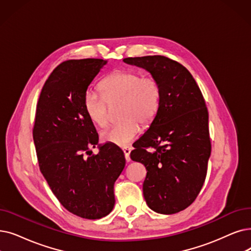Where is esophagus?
<instances>
[{
  "instance_id": "1",
  "label": "esophagus",
  "mask_w": 251,
  "mask_h": 251,
  "mask_svg": "<svg viewBox=\"0 0 251 251\" xmlns=\"http://www.w3.org/2000/svg\"><path fill=\"white\" fill-rule=\"evenodd\" d=\"M123 151H124V155H125L126 161H127V162L131 161V159H130V151H131V149H130V148H124V149H123Z\"/></svg>"
}]
</instances>
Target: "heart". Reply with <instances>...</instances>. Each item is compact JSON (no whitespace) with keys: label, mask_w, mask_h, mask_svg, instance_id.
<instances>
[{"label":"heart","mask_w":251,"mask_h":251,"mask_svg":"<svg viewBox=\"0 0 251 251\" xmlns=\"http://www.w3.org/2000/svg\"><path fill=\"white\" fill-rule=\"evenodd\" d=\"M101 94L87 90L84 94V110L90 121L100 128L108 123L107 103L120 102L119 118L122 121L101 133L107 144L126 147L136 138L139 124L148 126L159 110L162 90L152 77H143L134 71H118L108 75L100 83Z\"/></svg>","instance_id":"1"}]
</instances>
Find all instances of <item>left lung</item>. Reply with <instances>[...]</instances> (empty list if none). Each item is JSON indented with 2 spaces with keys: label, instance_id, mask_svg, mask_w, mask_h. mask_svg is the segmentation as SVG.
<instances>
[{
  "label": "left lung",
  "instance_id": "left-lung-1",
  "mask_svg": "<svg viewBox=\"0 0 251 251\" xmlns=\"http://www.w3.org/2000/svg\"><path fill=\"white\" fill-rule=\"evenodd\" d=\"M123 61L148 71L162 90L156 117L130 152V158L147 169L145 200L155 212H179L200 193L211 152L203 95L191 73L177 61L161 55Z\"/></svg>",
  "mask_w": 251,
  "mask_h": 251
}]
</instances>
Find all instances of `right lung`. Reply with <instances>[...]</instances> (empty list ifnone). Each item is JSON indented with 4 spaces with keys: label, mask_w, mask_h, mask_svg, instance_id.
Returning a JSON list of instances; mask_svg holds the SVG:
<instances>
[{
    "label": "right lung",
    "mask_w": 251,
    "mask_h": 251,
    "mask_svg": "<svg viewBox=\"0 0 251 251\" xmlns=\"http://www.w3.org/2000/svg\"><path fill=\"white\" fill-rule=\"evenodd\" d=\"M107 60H67L45 82L37 104L32 136L40 170L65 209L87 220H99L115 205L114 184L125 167L121 149L99 145V134L87 117L83 99Z\"/></svg>",
    "instance_id": "obj_1"
}]
</instances>
